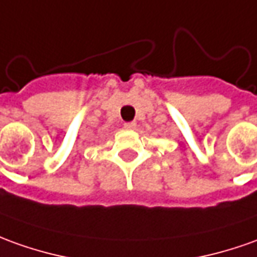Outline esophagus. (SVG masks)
<instances>
[{"label": "esophagus", "instance_id": "1", "mask_svg": "<svg viewBox=\"0 0 257 257\" xmlns=\"http://www.w3.org/2000/svg\"><path fill=\"white\" fill-rule=\"evenodd\" d=\"M136 123L134 121H128V123H124V128H127V130H132V128H134L136 127Z\"/></svg>", "mask_w": 257, "mask_h": 257}]
</instances>
